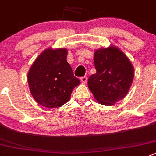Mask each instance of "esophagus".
I'll return each mask as SVG.
<instances>
[{
  "mask_svg": "<svg viewBox=\"0 0 156 156\" xmlns=\"http://www.w3.org/2000/svg\"><path fill=\"white\" fill-rule=\"evenodd\" d=\"M80 80L82 83H86L87 82V76H83L80 78Z\"/></svg>",
  "mask_w": 156,
  "mask_h": 156,
  "instance_id": "esophagus-1",
  "label": "esophagus"
}]
</instances>
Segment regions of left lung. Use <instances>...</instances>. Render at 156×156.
Masks as SVG:
<instances>
[{
    "label": "left lung",
    "mask_w": 156,
    "mask_h": 156,
    "mask_svg": "<svg viewBox=\"0 0 156 156\" xmlns=\"http://www.w3.org/2000/svg\"><path fill=\"white\" fill-rule=\"evenodd\" d=\"M94 64L96 73L89 77V89L101 104L112 106L129 90L134 77L133 65L115 47L96 50Z\"/></svg>",
    "instance_id": "1"
}]
</instances>
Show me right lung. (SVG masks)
I'll return each instance as SVG.
<instances>
[{
  "label": "right lung",
  "mask_w": 156,
  "mask_h": 156,
  "mask_svg": "<svg viewBox=\"0 0 156 156\" xmlns=\"http://www.w3.org/2000/svg\"><path fill=\"white\" fill-rule=\"evenodd\" d=\"M66 49L44 50L28 73V84L34 99L47 108H58L69 101L73 90L80 83L66 61Z\"/></svg>",
  "instance_id": "right-lung-1"
}]
</instances>
